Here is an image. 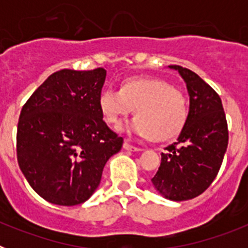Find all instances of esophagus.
<instances>
[{
  "mask_svg": "<svg viewBox=\"0 0 248 248\" xmlns=\"http://www.w3.org/2000/svg\"><path fill=\"white\" fill-rule=\"evenodd\" d=\"M123 148L125 149V150H129V151H140V150H141V149L138 148V146L131 145L128 140H125V141H124V144H123Z\"/></svg>",
  "mask_w": 248,
  "mask_h": 248,
  "instance_id": "obj_1",
  "label": "esophagus"
}]
</instances>
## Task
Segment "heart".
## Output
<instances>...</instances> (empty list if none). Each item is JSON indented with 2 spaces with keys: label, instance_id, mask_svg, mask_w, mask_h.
<instances>
[{
  "label": "heart",
  "instance_id": "obj_1",
  "mask_svg": "<svg viewBox=\"0 0 248 248\" xmlns=\"http://www.w3.org/2000/svg\"><path fill=\"white\" fill-rule=\"evenodd\" d=\"M98 107L107 123L118 125L134 109L135 117L124 130L139 137L164 140L179 134L187 119V102L180 91L157 78H129L120 89L107 87Z\"/></svg>",
  "mask_w": 248,
  "mask_h": 248
}]
</instances>
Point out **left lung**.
Masks as SVG:
<instances>
[{
	"instance_id": "1",
	"label": "left lung",
	"mask_w": 248,
	"mask_h": 248,
	"mask_svg": "<svg viewBox=\"0 0 248 248\" xmlns=\"http://www.w3.org/2000/svg\"><path fill=\"white\" fill-rule=\"evenodd\" d=\"M169 68L185 82L189 114L176 141L161 153L151 183L163 198L185 201L202 194L215 180L227 150L229 130L218 94L187 68Z\"/></svg>"
}]
</instances>
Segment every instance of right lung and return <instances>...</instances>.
Instances as JSON below:
<instances>
[{
	"instance_id": "add662e5",
	"label": "right lung",
	"mask_w": 248,
	"mask_h": 248,
	"mask_svg": "<svg viewBox=\"0 0 248 248\" xmlns=\"http://www.w3.org/2000/svg\"><path fill=\"white\" fill-rule=\"evenodd\" d=\"M107 71L50 74L22 108L17 160L31 187L54 205L74 206L98 189L105 164L123 138L103 120L98 97Z\"/></svg>"
}]
</instances>
